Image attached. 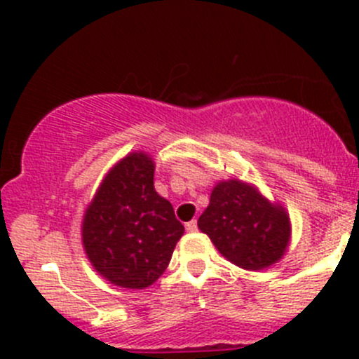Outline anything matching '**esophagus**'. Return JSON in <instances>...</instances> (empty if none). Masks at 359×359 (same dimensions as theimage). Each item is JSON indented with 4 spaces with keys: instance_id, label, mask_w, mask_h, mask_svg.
<instances>
[{
    "instance_id": "obj_1",
    "label": "esophagus",
    "mask_w": 359,
    "mask_h": 359,
    "mask_svg": "<svg viewBox=\"0 0 359 359\" xmlns=\"http://www.w3.org/2000/svg\"><path fill=\"white\" fill-rule=\"evenodd\" d=\"M186 229L187 231H189V233H194V231H198V222H196V220H191V222H187L186 224Z\"/></svg>"
}]
</instances>
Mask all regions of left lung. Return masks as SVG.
I'll return each mask as SVG.
<instances>
[{
  "mask_svg": "<svg viewBox=\"0 0 359 359\" xmlns=\"http://www.w3.org/2000/svg\"><path fill=\"white\" fill-rule=\"evenodd\" d=\"M198 226L227 260L250 271L280 260L290 240L285 210L240 180L217 184Z\"/></svg>",
  "mask_w": 359,
  "mask_h": 359,
  "instance_id": "1",
  "label": "left lung"
}]
</instances>
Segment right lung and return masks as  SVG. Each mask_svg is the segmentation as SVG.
Segmentation results:
<instances>
[{"label": "right lung", "mask_w": 359, "mask_h": 359, "mask_svg": "<svg viewBox=\"0 0 359 359\" xmlns=\"http://www.w3.org/2000/svg\"><path fill=\"white\" fill-rule=\"evenodd\" d=\"M153 177L149 156L130 154L107 173L83 219L90 262L118 287L153 285L184 234L173 206L154 191Z\"/></svg>", "instance_id": "obj_1"}]
</instances>
